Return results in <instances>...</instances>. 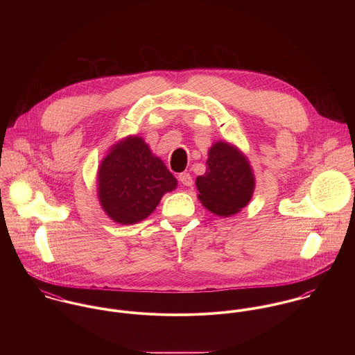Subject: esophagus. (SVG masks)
Instances as JSON below:
<instances>
[{
	"label": "esophagus",
	"instance_id": "obj_1",
	"mask_svg": "<svg viewBox=\"0 0 355 355\" xmlns=\"http://www.w3.org/2000/svg\"><path fill=\"white\" fill-rule=\"evenodd\" d=\"M179 182H180L183 186H186V187L193 186V178H191V175H190L189 172L180 173V175H179Z\"/></svg>",
	"mask_w": 355,
	"mask_h": 355
}]
</instances>
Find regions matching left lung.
Instances as JSON below:
<instances>
[{
	"instance_id": "8db88e82",
	"label": "left lung",
	"mask_w": 355,
	"mask_h": 355,
	"mask_svg": "<svg viewBox=\"0 0 355 355\" xmlns=\"http://www.w3.org/2000/svg\"><path fill=\"white\" fill-rule=\"evenodd\" d=\"M206 172L196 179L198 200L217 216H232L252 201L255 176L249 158L239 148L217 141L207 152Z\"/></svg>"
}]
</instances>
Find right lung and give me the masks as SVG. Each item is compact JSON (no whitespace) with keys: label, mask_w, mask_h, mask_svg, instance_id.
<instances>
[{"label":"right lung","mask_w":355,"mask_h":355,"mask_svg":"<svg viewBox=\"0 0 355 355\" xmlns=\"http://www.w3.org/2000/svg\"><path fill=\"white\" fill-rule=\"evenodd\" d=\"M178 180L139 135L114 144L97 172V194L105 214L117 224H137L149 217Z\"/></svg>","instance_id":"1"}]
</instances>
